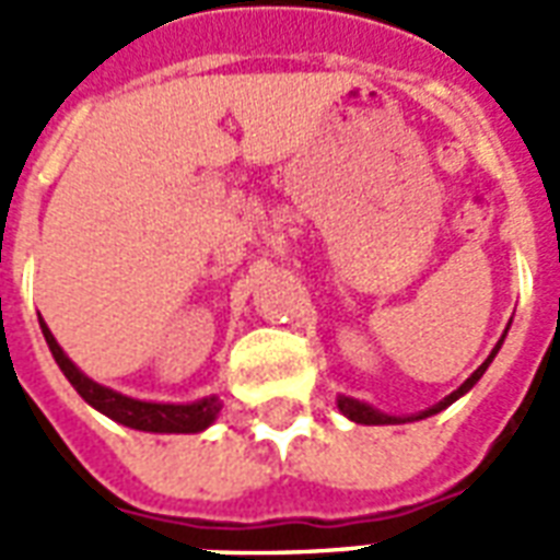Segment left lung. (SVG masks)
<instances>
[{
	"mask_svg": "<svg viewBox=\"0 0 560 560\" xmlns=\"http://www.w3.org/2000/svg\"><path fill=\"white\" fill-rule=\"evenodd\" d=\"M501 341H504V339H501ZM501 341L494 345V351L489 353V360H486V363H482L480 369H477V372H474V375H470L468 381H465V384H462V387L456 389V393H450V396H446L444 401H438L434 408H429V411H422L420 417H413V420H422V417H432V413L444 411L446 405H453V401H456L458 396H465V393H468V389L474 387L477 381H480L482 372L489 369V363H492V360H494V353H498V348H501ZM339 411L345 413V417H351L353 422H363V425H387V422H405V420H396V417H387V413H377L375 408H369V405H363V401H357V399H348V396H339Z\"/></svg>",
	"mask_w": 560,
	"mask_h": 560,
	"instance_id": "left-lung-1",
	"label": "left lung"
}]
</instances>
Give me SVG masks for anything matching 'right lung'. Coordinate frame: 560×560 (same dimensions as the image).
<instances>
[{
	"instance_id": "obj_1",
	"label": "right lung",
	"mask_w": 560,
	"mask_h": 560,
	"mask_svg": "<svg viewBox=\"0 0 560 560\" xmlns=\"http://www.w3.org/2000/svg\"><path fill=\"white\" fill-rule=\"evenodd\" d=\"M42 332L47 345H50V353L54 360L62 369V375L71 381V387L78 389L83 399L90 401L95 411L107 413L110 420L122 422L128 429H140V432H200L207 429L209 422L215 420V413L221 411V401L215 396H209L203 401H195V405H155V401H138L128 399V396H119L114 389L95 384L90 377L80 372L78 365L68 360L62 348L56 345L54 332L47 329V324L42 320Z\"/></svg>"
}]
</instances>
